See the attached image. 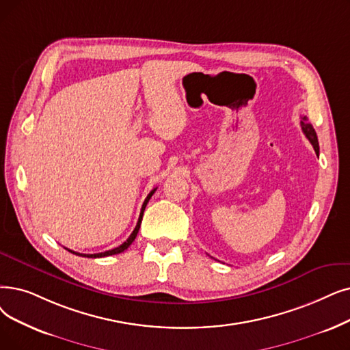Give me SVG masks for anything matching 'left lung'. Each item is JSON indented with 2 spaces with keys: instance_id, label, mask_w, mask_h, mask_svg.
<instances>
[{
  "instance_id": "8db88e82",
  "label": "left lung",
  "mask_w": 350,
  "mask_h": 350,
  "mask_svg": "<svg viewBox=\"0 0 350 350\" xmlns=\"http://www.w3.org/2000/svg\"><path fill=\"white\" fill-rule=\"evenodd\" d=\"M300 126H301V130H303V133L306 134L308 140L312 143V146H313V148H314V151H316V154H319V143H317V135H316V131H314L313 126H312L310 123H308V117H306V116H303V117H301Z\"/></svg>"
}]
</instances>
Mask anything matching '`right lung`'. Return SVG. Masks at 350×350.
<instances>
[{
  "label": "right lung",
  "instance_id": "1",
  "mask_svg": "<svg viewBox=\"0 0 350 350\" xmlns=\"http://www.w3.org/2000/svg\"><path fill=\"white\" fill-rule=\"evenodd\" d=\"M154 191H156V189L154 190H151L150 193H148V196L146 197V200H144V203H143V206H142V211H140V217H139V221H137V224H135V227H134V230H133V233L130 234V237L123 243V245H120L118 247H114V249H111V250H107V252H103V253H96V254H83V253H77V252H72V250H70V249H67L68 252H71L72 254H77V256H83V257H105V256H111V254H118V253H121V252H124L126 249H129V246L131 245V243L134 241V239H135V236H137V233H139V229H140V224H142V220H143V213H144V208H146V206H147V203H148V200H150V197L154 194Z\"/></svg>",
  "mask_w": 350,
  "mask_h": 350
}]
</instances>
